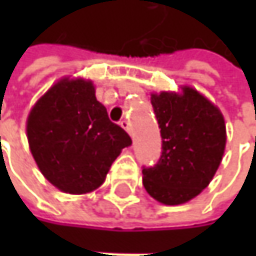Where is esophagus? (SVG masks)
I'll use <instances>...</instances> for the list:
<instances>
[{
  "label": "esophagus",
  "mask_w": 256,
  "mask_h": 256,
  "mask_svg": "<svg viewBox=\"0 0 256 256\" xmlns=\"http://www.w3.org/2000/svg\"><path fill=\"white\" fill-rule=\"evenodd\" d=\"M121 126H122L126 132L131 135V125H130V122H128V121H125V120H124V121H121Z\"/></svg>",
  "instance_id": "esophagus-1"
}]
</instances>
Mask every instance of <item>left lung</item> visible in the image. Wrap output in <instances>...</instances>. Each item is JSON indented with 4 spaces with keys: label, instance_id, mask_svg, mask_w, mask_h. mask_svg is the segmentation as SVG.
Returning <instances> with one entry per match:
<instances>
[{
    "label": "left lung",
    "instance_id": "obj_1",
    "mask_svg": "<svg viewBox=\"0 0 256 256\" xmlns=\"http://www.w3.org/2000/svg\"><path fill=\"white\" fill-rule=\"evenodd\" d=\"M161 128L162 155L142 170V184L155 201L181 205L198 196L220 168L226 145L221 110L190 85L178 92H151Z\"/></svg>",
    "mask_w": 256,
    "mask_h": 256
}]
</instances>
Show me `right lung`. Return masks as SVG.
I'll list each match as a JSON object with an SVG mask.
<instances>
[{
    "instance_id": "obj_1",
    "label": "right lung",
    "mask_w": 256,
    "mask_h": 256,
    "mask_svg": "<svg viewBox=\"0 0 256 256\" xmlns=\"http://www.w3.org/2000/svg\"><path fill=\"white\" fill-rule=\"evenodd\" d=\"M26 138L41 174L72 195L100 188L116 156L132 144L110 121L92 81L81 76H64L38 98L26 118Z\"/></svg>"
}]
</instances>
